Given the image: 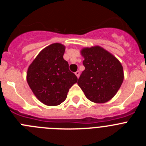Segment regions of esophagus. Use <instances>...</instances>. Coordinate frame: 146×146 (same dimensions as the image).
I'll use <instances>...</instances> for the list:
<instances>
[{
    "mask_svg": "<svg viewBox=\"0 0 146 146\" xmlns=\"http://www.w3.org/2000/svg\"><path fill=\"white\" fill-rule=\"evenodd\" d=\"M75 74H76V76H77V77H79V76H80V72H79V71H77V72H75Z\"/></svg>",
    "mask_w": 146,
    "mask_h": 146,
    "instance_id": "1",
    "label": "esophagus"
}]
</instances>
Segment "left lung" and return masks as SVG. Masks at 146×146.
Returning a JSON list of instances; mask_svg holds the SVG:
<instances>
[{"instance_id": "left-lung-1", "label": "left lung", "mask_w": 146, "mask_h": 146, "mask_svg": "<svg viewBox=\"0 0 146 146\" xmlns=\"http://www.w3.org/2000/svg\"><path fill=\"white\" fill-rule=\"evenodd\" d=\"M85 70L77 81L85 95L95 103H105L118 92L123 80V66L114 55L99 46L81 50Z\"/></svg>"}]
</instances>
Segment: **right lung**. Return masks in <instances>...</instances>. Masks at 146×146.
I'll list each match as a JSON object with an SVG mask.
<instances>
[{
    "label": "right lung",
    "instance_id": "obj_1",
    "mask_svg": "<svg viewBox=\"0 0 146 146\" xmlns=\"http://www.w3.org/2000/svg\"><path fill=\"white\" fill-rule=\"evenodd\" d=\"M65 46L55 43L37 55L27 72V82L37 99L48 106H56L66 99L77 77L64 59Z\"/></svg>",
    "mask_w": 146,
    "mask_h": 146
}]
</instances>
